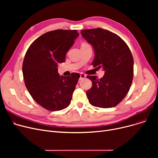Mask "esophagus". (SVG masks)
Returning <instances> with one entry per match:
<instances>
[{
    "label": "esophagus",
    "mask_w": 158,
    "mask_h": 158,
    "mask_svg": "<svg viewBox=\"0 0 158 158\" xmlns=\"http://www.w3.org/2000/svg\"><path fill=\"white\" fill-rule=\"evenodd\" d=\"M85 77H86V75H85V74H84V73H81L80 74V78H79V80L84 79Z\"/></svg>",
    "instance_id": "esophagus-1"
}]
</instances>
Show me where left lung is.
<instances>
[{"instance_id": "left-lung-1", "label": "left lung", "mask_w": 158, "mask_h": 158, "mask_svg": "<svg viewBox=\"0 0 158 158\" xmlns=\"http://www.w3.org/2000/svg\"><path fill=\"white\" fill-rule=\"evenodd\" d=\"M81 32L94 47L92 64L105 72L100 79L87 76L92 82L86 92L89 102L102 108L117 106L126 96L133 79L134 60L130 49L120 36L107 30L98 27Z\"/></svg>"}]
</instances>
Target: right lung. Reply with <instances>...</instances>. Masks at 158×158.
<instances>
[{"label":"right lung","mask_w":158,"mask_h":158,"mask_svg":"<svg viewBox=\"0 0 158 158\" xmlns=\"http://www.w3.org/2000/svg\"><path fill=\"white\" fill-rule=\"evenodd\" d=\"M79 36L76 30L57 29L38 38L26 52L22 64L25 85L32 98L49 111H60L70 104L80 75L60 76L57 64Z\"/></svg>","instance_id":"1"}]
</instances>
